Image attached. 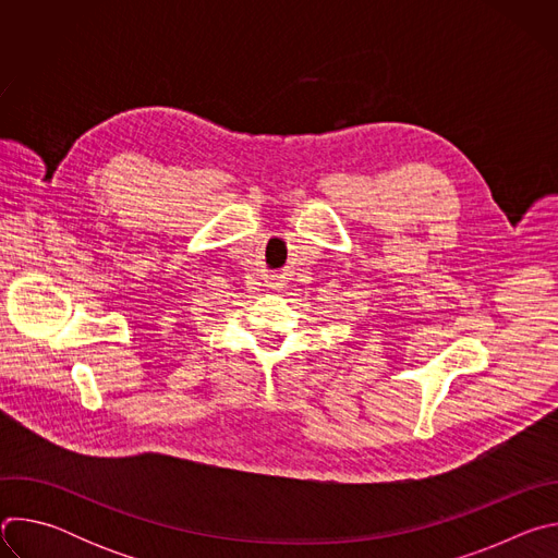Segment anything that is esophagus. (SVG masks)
<instances>
[{
    "mask_svg": "<svg viewBox=\"0 0 558 558\" xmlns=\"http://www.w3.org/2000/svg\"><path fill=\"white\" fill-rule=\"evenodd\" d=\"M278 289H282V287H280V284H278Z\"/></svg>",
    "mask_w": 558,
    "mask_h": 558,
    "instance_id": "34e87169",
    "label": "esophagus"
}]
</instances>
